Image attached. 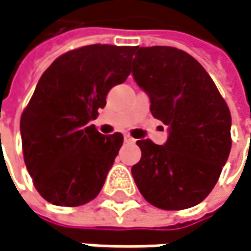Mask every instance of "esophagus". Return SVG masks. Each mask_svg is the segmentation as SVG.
I'll use <instances>...</instances> for the list:
<instances>
[{"mask_svg":"<svg viewBox=\"0 0 251 251\" xmlns=\"http://www.w3.org/2000/svg\"><path fill=\"white\" fill-rule=\"evenodd\" d=\"M124 141H126V143H134L136 140H134L130 134H124Z\"/></svg>","mask_w":251,"mask_h":251,"instance_id":"1","label":"esophagus"}]
</instances>
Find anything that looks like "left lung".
<instances>
[{
  "mask_svg": "<svg viewBox=\"0 0 251 251\" xmlns=\"http://www.w3.org/2000/svg\"><path fill=\"white\" fill-rule=\"evenodd\" d=\"M133 76L150 98L154 118L169 127L165 146L139 140L131 168L149 204L185 209L215 186L231 150V114L201 63L171 46L134 47Z\"/></svg>",
  "mask_w": 251,
  "mask_h": 251,
  "instance_id": "8db88e82",
  "label": "left lung"
}]
</instances>
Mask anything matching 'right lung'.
Returning a JSON list of instances; mask_svg holds the SVG:
<instances>
[{
	"instance_id": "obj_1",
	"label": "right lung",
	"mask_w": 251,
	"mask_h": 251,
	"mask_svg": "<svg viewBox=\"0 0 251 251\" xmlns=\"http://www.w3.org/2000/svg\"><path fill=\"white\" fill-rule=\"evenodd\" d=\"M130 46L89 45L59 56L42 75L20 120L23 154L47 202L79 206L104 186L123 134L104 136L91 120L112 86L130 75Z\"/></svg>"
}]
</instances>
